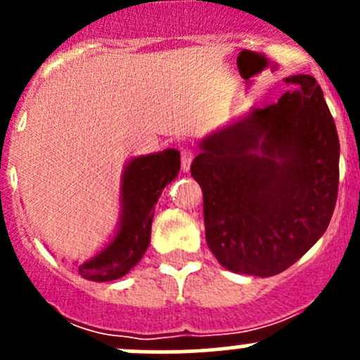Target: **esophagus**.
I'll use <instances>...</instances> for the list:
<instances>
[{
	"mask_svg": "<svg viewBox=\"0 0 360 360\" xmlns=\"http://www.w3.org/2000/svg\"><path fill=\"white\" fill-rule=\"evenodd\" d=\"M191 160H193V151L188 150V148L181 150V167H183L184 172H188V170H190Z\"/></svg>",
	"mask_w": 360,
	"mask_h": 360,
	"instance_id": "esophagus-1",
	"label": "esophagus"
}]
</instances>
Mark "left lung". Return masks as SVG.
<instances>
[{"mask_svg":"<svg viewBox=\"0 0 360 360\" xmlns=\"http://www.w3.org/2000/svg\"><path fill=\"white\" fill-rule=\"evenodd\" d=\"M285 83L277 104L202 139L191 163L207 245L235 274L288 270L324 235L336 205L340 139L324 94L310 75Z\"/></svg>","mask_w":360,"mask_h":360,"instance_id":"1","label":"left lung"}]
</instances>
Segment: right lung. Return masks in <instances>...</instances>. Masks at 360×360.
I'll list each match as a JSON object with an SVG mask.
<instances>
[{
    "label": "right lung",
    "mask_w": 360,
    "mask_h": 360,
    "mask_svg": "<svg viewBox=\"0 0 360 360\" xmlns=\"http://www.w3.org/2000/svg\"><path fill=\"white\" fill-rule=\"evenodd\" d=\"M179 158V151L169 148L127 163L120 190L122 214L118 231L101 252L79 264L78 271L83 278L94 282L116 281L139 263L150 245L155 205L163 188L176 179Z\"/></svg>",
    "instance_id": "right-lung-1"
}]
</instances>
